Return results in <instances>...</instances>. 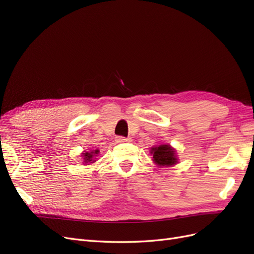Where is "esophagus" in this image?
<instances>
[{
	"mask_svg": "<svg viewBox=\"0 0 254 254\" xmlns=\"http://www.w3.org/2000/svg\"><path fill=\"white\" fill-rule=\"evenodd\" d=\"M131 140L128 139V137H125V136H118L117 137V142L118 143H127V142H130Z\"/></svg>",
	"mask_w": 254,
	"mask_h": 254,
	"instance_id": "obj_1",
	"label": "esophagus"
}]
</instances>
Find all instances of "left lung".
I'll return each instance as SVG.
<instances>
[{
  "label": "left lung",
  "instance_id": "8db88e82",
  "mask_svg": "<svg viewBox=\"0 0 254 254\" xmlns=\"http://www.w3.org/2000/svg\"><path fill=\"white\" fill-rule=\"evenodd\" d=\"M150 153L152 161L158 166H172L178 162L176 156V150L168 144H162L156 147H151Z\"/></svg>",
  "mask_w": 254,
  "mask_h": 254
}]
</instances>
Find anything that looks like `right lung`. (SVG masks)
<instances>
[{"label":"right lung","mask_w":254,"mask_h":254,"mask_svg":"<svg viewBox=\"0 0 254 254\" xmlns=\"http://www.w3.org/2000/svg\"><path fill=\"white\" fill-rule=\"evenodd\" d=\"M99 153V150L98 149H95V150H92V151H84L82 153V159H83V163L84 164H89V163H94L96 159L95 157Z\"/></svg>","instance_id":"right-lung-1"}]
</instances>
